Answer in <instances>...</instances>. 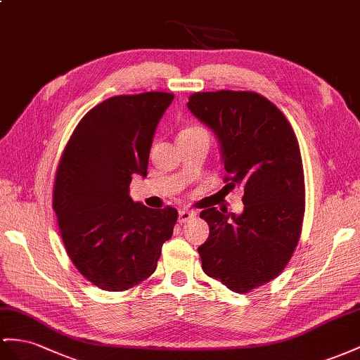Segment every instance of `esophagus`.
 <instances>
[{
    "instance_id": "1",
    "label": "esophagus",
    "mask_w": 360,
    "mask_h": 360,
    "mask_svg": "<svg viewBox=\"0 0 360 360\" xmlns=\"http://www.w3.org/2000/svg\"><path fill=\"white\" fill-rule=\"evenodd\" d=\"M195 217H196L195 213H191V211H187V210H182V211H179L178 220H179V224H187V222H191Z\"/></svg>"
}]
</instances>
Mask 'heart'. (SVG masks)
Returning a JSON list of instances; mask_svg holds the SVG:
<instances>
[{
    "mask_svg": "<svg viewBox=\"0 0 360 360\" xmlns=\"http://www.w3.org/2000/svg\"><path fill=\"white\" fill-rule=\"evenodd\" d=\"M198 131H204V129L202 127H198V126H190V127H187L186 131H182L181 134H187V132H198Z\"/></svg>",
    "mask_w": 360,
    "mask_h": 360,
    "instance_id": "heart-1",
    "label": "heart"
}]
</instances>
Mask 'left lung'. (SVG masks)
<instances>
[{"mask_svg":"<svg viewBox=\"0 0 360 360\" xmlns=\"http://www.w3.org/2000/svg\"><path fill=\"white\" fill-rule=\"evenodd\" d=\"M191 114L220 143L228 182L243 190V213L200 211L210 236L198 248L202 269L229 290L248 293L276 278L298 245L306 187L300 144L288 118L254 91L195 92Z\"/></svg>","mask_w":360,"mask_h":360,"instance_id":"1","label":"left lung"}]
</instances>
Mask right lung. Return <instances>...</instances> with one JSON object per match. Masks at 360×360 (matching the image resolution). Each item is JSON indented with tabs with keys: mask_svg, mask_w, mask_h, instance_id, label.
Instances as JSON below:
<instances>
[{
	"mask_svg": "<svg viewBox=\"0 0 360 360\" xmlns=\"http://www.w3.org/2000/svg\"><path fill=\"white\" fill-rule=\"evenodd\" d=\"M170 92L115 96L80 120L63 149L53 188L62 242L97 288L123 292L150 276L173 234L178 211L147 208L129 196L146 178L153 135Z\"/></svg>",
	"mask_w": 360,
	"mask_h": 360,
	"instance_id": "right-lung-1",
	"label": "right lung"
}]
</instances>
